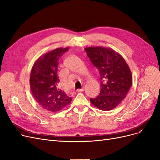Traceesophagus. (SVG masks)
<instances>
[{
  "label": "esophagus",
  "instance_id": "esophagus-1",
  "mask_svg": "<svg viewBox=\"0 0 160 160\" xmlns=\"http://www.w3.org/2000/svg\"><path fill=\"white\" fill-rule=\"evenodd\" d=\"M84 90H85V88L83 87L81 89H78V90H77V92H83V91H84Z\"/></svg>",
  "mask_w": 160,
  "mask_h": 160
}]
</instances>
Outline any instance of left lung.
Returning a JSON list of instances; mask_svg holds the SVG:
<instances>
[{"instance_id": "obj_1", "label": "left lung", "mask_w": 160, "mask_h": 160, "mask_svg": "<svg viewBox=\"0 0 160 160\" xmlns=\"http://www.w3.org/2000/svg\"><path fill=\"white\" fill-rule=\"evenodd\" d=\"M85 51L98 70L101 90L90 102L104 111L115 108L126 98L132 84L131 70L122 56L110 48L87 47Z\"/></svg>"}]
</instances>
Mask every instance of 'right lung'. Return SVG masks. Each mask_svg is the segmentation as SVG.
Here are the masks:
<instances>
[{
  "label": "right lung",
  "instance_id": "1",
  "mask_svg": "<svg viewBox=\"0 0 160 160\" xmlns=\"http://www.w3.org/2000/svg\"><path fill=\"white\" fill-rule=\"evenodd\" d=\"M69 48H56L40 57L30 73V86L34 99L43 109L58 112L68 106L72 98L58 88L60 58Z\"/></svg>",
  "mask_w": 160,
  "mask_h": 160
}]
</instances>
